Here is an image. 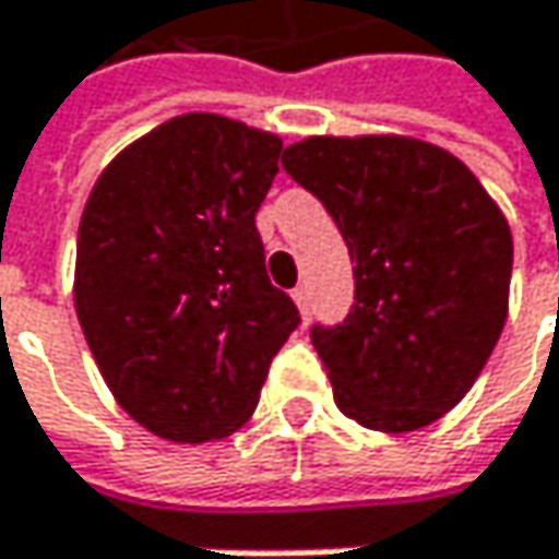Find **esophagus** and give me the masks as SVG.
Segmentation results:
<instances>
[{
  "instance_id": "obj_1",
  "label": "esophagus",
  "mask_w": 559,
  "mask_h": 559,
  "mask_svg": "<svg viewBox=\"0 0 559 559\" xmlns=\"http://www.w3.org/2000/svg\"><path fill=\"white\" fill-rule=\"evenodd\" d=\"M294 304L300 307V313H304V317L310 313V287H307V284L294 287Z\"/></svg>"
}]
</instances>
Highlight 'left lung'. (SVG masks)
Listing matches in <instances>:
<instances>
[{
    "label": "left lung",
    "instance_id": "8db88e82",
    "mask_svg": "<svg viewBox=\"0 0 559 559\" xmlns=\"http://www.w3.org/2000/svg\"><path fill=\"white\" fill-rule=\"evenodd\" d=\"M281 165L356 262L343 323L310 326L340 411L385 433L433 424L502 336L514 252L502 210L460 158L417 139L313 135Z\"/></svg>",
    "mask_w": 559,
    "mask_h": 559
}]
</instances>
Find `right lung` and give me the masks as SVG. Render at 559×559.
Instances as JSON below:
<instances>
[{"mask_svg": "<svg viewBox=\"0 0 559 559\" xmlns=\"http://www.w3.org/2000/svg\"><path fill=\"white\" fill-rule=\"evenodd\" d=\"M278 158L275 135L190 112L129 145L86 200L76 317L116 401L165 440L239 430L300 323L255 229Z\"/></svg>", "mask_w": 559, "mask_h": 559, "instance_id": "right-lung-1", "label": "right lung"}]
</instances>
